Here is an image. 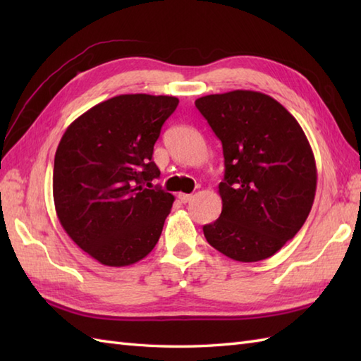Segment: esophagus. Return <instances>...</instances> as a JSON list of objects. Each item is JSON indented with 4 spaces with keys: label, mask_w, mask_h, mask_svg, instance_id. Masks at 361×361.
Listing matches in <instances>:
<instances>
[{
    "label": "esophagus",
    "mask_w": 361,
    "mask_h": 361,
    "mask_svg": "<svg viewBox=\"0 0 361 361\" xmlns=\"http://www.w3.org/2000/svg\"><path fill=\"white\" fill-rule=\"evenodd\" d=\"M178 198L181 203H189L190 200H192V195L190 194H178Z\"/></svg>",
    "instance_id": "obj_1"
}]
</instances>
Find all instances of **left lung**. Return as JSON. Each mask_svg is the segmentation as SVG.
<instances>
[{
    "mask_svg": "<svg viewBox=\"0 0 361 361\" xmlns=\"http://www.w3.org/2000/svg\"><path fill=\"white\" fill-rule=\"evenodd\" d=\"M221 141V214L203 226L211 247L239 262L271 257L307 220L317 164L304 130L271 96L251 90L198 97Z\"/></svg>",
    "mask_w": 361,
    "mask_h": 361,
    "instance_id": "obj_1",
    "label": "left lung"
}]
</instances>
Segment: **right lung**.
I'll list each match as a JSON object with an SVG mask.
<instances>
[{
	"mask_svg": "<svg viewBox=\"0 0 361 361\" xmlns=\"http://www.w3.org/2000/svg\"><path fill=\"white\" fill-rule=\"evenodd\" d=\"M176 105L173 96H114L80 114L59 142L52 175L59 221L102 265H132L155 248L175 198L147 189L159 176L153 145Z\"/></svg>",
	"mask_w": 361,
	"mask_h": 361,
	"instance_id": "right-lung-1",
	"label": "right lung"
}]
</instances>
